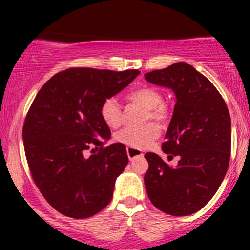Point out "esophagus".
Here are the masks:
<instances>
[{"mask_svg":"<svg viewBox=\"0 0 250 250\" xmlns=\"http://www.w3.org/2000/svg\"><path fill=\"white\" fill-rule=\"evenodd\" d=\"M127 154H128V157L129 160H135V159H139V157H142L143 156V153L141 150H139V149H135V148H131V147H127Z\"/></svg>","mask_w":250,"mask_h":250,"instance_id":"esophagus-1","label":"esophagus"}]
</instances>
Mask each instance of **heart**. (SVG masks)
I'll return each instance as SVG.
<instances>
[{"mask_svg": "<svg viewBox=\"0 0 250 250\" xmlns=\"http://www.w3.org/2000/svg\"><path fill=\"white\" fill-rule=\"evenodd\" d=\"M127 100L137 103L145 109L143 121H153L166 125L170 119V108L163 102V94L159 89L149 85L139 87L128 93ZM103 122L109 128H119L122 125V110L115 99L104 100L100 109ZM160 129L153 122H148L141 127H125L115 135L117 142L123 143L128 147L142 149L150 145L159 136Z\"/></svg>", "mask_w": 250, "mask_h": 250, "instance_id": "obj_1", "label": "heart"}]
</instances>
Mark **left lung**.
I'll use <instances>...</instances> for the list:
<instances>
[{
	"mask_svg": "<svg viewBox=\"0 0 250 250\" xmlns=\"http://www.w3.org/2000/svg\"><path fill=\"white\" fill-rule=\"evenodd\" d=\"M148 82L170 88L176 95L174 114L162 143L169 166L155 153L145 186L157 209L173 216L196 213L211 200L225 179L230 160L231 125L225 100L206 76L179 62L145 75Z\"/></svg>",
	"mask_w": 250,
	"mask_h": 250,
	"instance_id": "left-lung-1",
	"label": "left lung"
}]
</instances>
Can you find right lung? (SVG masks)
<instances>
[{"label": "right lung", "instance_id": "obj_1", "mask_svg": "<svg viewBox=\"0 0 250 250\" xmlns=\"http://www.w3.org/2000/svg\"><path fill=\"white\" fill-rule=\"evenodd\" d=\"M139 74L69 68L48 80L31 103L22 130L31 177L65 216L90 217L110 202L128 155L123 143L103 147L110 129L100 109ZM90 148L99 151L87 157Z\"/></svg>", "mask_w": 250, "mask_h": 250}]
</instances>
